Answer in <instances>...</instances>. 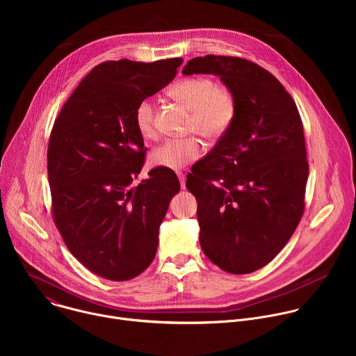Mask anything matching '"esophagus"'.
<instances>
[{
	"label": "esophagus",
	"instance_id": "obj_1",
	"mask_svg": "<svg viewBox=\"0 0 356 356\" xmlns=\"http://www.w3.org/2000/svg\"><path fill=\"white\" fill-rule=\"evenodd\" d=\"M177 176H179V181H180V187L184 190V188H186V175L181 173V172H179Z\"/></svg>",
	"mask_w": 356,
	"mask_h": 356
}]
</instances>
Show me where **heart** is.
<instances>
[{
	"instance_id": "b5f03b06",
	"label": "heart",
	"mask_w": 356,
	"mask_h": 356,
	"mask_svg": "<svg viewBox=\"0 0 356 356\" xmlns=\"http://www.w3.org/2000/svg\"><path fill=\"white\" fill-rule=\"evenodd\" d=\"M169 94L191 111L188 129L207 140L220 139L235 121V95L229 88L218 86L211 77L183 79L170 88ZM134 122L143 139L155 138V106L149 98L138 103ZM201 150L200 142L194 138L168 139L152 150L150 163L156 168L179 170L198 159Z\"/></svg>"
}]
</instances>
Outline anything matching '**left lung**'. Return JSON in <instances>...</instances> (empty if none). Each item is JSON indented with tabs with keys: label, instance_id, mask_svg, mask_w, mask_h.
Instances as JSON below:
<instances>
[{
	"label": "left lung",
	"instance_id": "obj_1",
	"mask_svg": "<svg viewBox=\"0 0 356 356\" xmlns=\"http://www.w3.org/2000/svg\"><path fill=\"white\" fill-rule=\"evenodd\" d=\"M181 73L218 76L236 99L234 124L186 181L201 249L228 273L255 272L283 249L304 211L309 162L298 110L273 74L245 59L194 58Z\"/></svg>",
	"mask_w": 356,
	"mask_h": 356
}]
</instances>
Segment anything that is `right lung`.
Returning a JSON list of instances; mask_svg holds the SVG:
<instances>
[{
  "mask_svg": "<svg viewBox=\"0 0 356 356\" xmlns=\"http://www.w3.org/2000/svg\"><path fill=\"white\" fill-rule=\"evenodd\" d=\"M181 63L121 59L95 66L50 134L47 176L56 227L72 255L104 279L129 280L152 264L159 227L180 191L175 172L162 168L134 186L146 154L134 113L175 79Z\"/></svg>",
  "mask_w": 356,
  "mask_h": 356,
  "instance_id": "1",
  "label": "right lung"
}]
</instances>
